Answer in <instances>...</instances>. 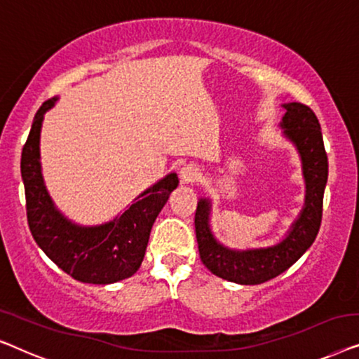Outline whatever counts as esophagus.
I'll list each match as a JSON object with an SVG mask.
<instances>
[{"label":"esophagus","instance_id":"esophagus-1","mask_svg":"<svg viewBox=\"0 0 359 359\" xmlns=\"http://www.w3.org/2000/svg\"><path fill=\"white\" fill-rule=\"evenodd\" d=\"M200 177V170L195 168L194 164H187L184 168H180V180L184 184H190Z\"/></svg>","mask_w":359,"mask_h":359}]
</instances>
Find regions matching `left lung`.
<instances>
[{
  "instance_id": "1",
  "label": "left lung",
  "mask_w": 359,
  "mask_h": 359,
  "mask_svg": "<svg viewBox=\"0 0 359 359\" xmlns=\"http://www.w3.org/2000/svg\"><path fill=\"white\" fill-rule=\"evenodd\" d=\"M281 133L294 144L306 184L304 206L280 242L266 247L231 249L216 239L210 226L211 200L200 198L195 213V232L200 259L211 273L237 285H260L286 271L316 241L322 221V203L329 177L320 123L304 104H283Z\"/></svg>"
}]
</instances>
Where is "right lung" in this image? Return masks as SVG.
Instances as JSON below:
<instances>
[{
	"label": "right lung",
	"mask_w": 359,
	"mask_h": 359,
	"mask_svg": "<svg viewBox=\"0 0 359 359\" xmlns=\"http://www.w3.org/2000/svg\"><path fill=\"white\" fill-rule=\"evenodd\" d=\"M48 99L35 114L22 148L21 175L26 190L27 223L37 245L53 264L74 280L110 285L138 271L156 218L177 189L179 177L170 172L146 189L123 213L102 224L84 226L67 218L48 195L40 164V131L43 115L57 104Z\"/></svg>",
	"instance_id": "1"
}]
</instances>
